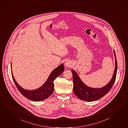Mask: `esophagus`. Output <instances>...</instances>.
<instances>
[{
    "mask_svg": "<svg viewBox=\"0 0 128 128\" xmlns=\"http://www.w3.org/2000/svg\"><path fill=\"white\" fill-rule=\"evenodd\" d=\"M72 62H70V61H67V62L65 63V66H66V67H70L72 66Z\"/></svg>",
    "mask_w": 128,
    "mask_h": 128,
    "instance_id": "esophagus-1",
    "label": "esophagus"
}]
</instances>
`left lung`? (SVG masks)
<instances>
[{
  "mask_svg": "<svg viewBox=\"0 0 128 128\" xmlns=\"http://www.w3.org/2000/svg\"><path fill=\"white\" fill-rule=\"evenodd\" d=\"M114 52L116 60L114 73L110 82L101 88H95L87 86L80 80L77 72L74 70H72L74 82V92L78 98L86 101H94L101 98L110 90L116 80L117 69L116 53L114 50Z\"/></svg>",
  "mask_w": 128,
  "mask_h": 128,
  "instance_id": "1",
  "label": "left lung"
}]
</instances>
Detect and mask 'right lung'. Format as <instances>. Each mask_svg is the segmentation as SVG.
I'll return each mask as SVG.
<instances>
[{"label":"right lung","mask_w":128,"mask_h":128,"mask_svg":"<svg viewBox=\"0 0 128 128\" xmlns=\"http://www.w3.org/2000/svg\"><path fill=\"white\" fill-rule=\"evenodd\" d=\"M64 70V66L63 64H62L52 72L46 82L41 87L34 90H28L22 88L18 85L14 78L12 69L11 73L13 80L21 94L28 99L37 101L44 100L48 98L50 95L52 94L54 90V80L60 74H62Z\"/></svg>","instance_id":"obj_1"}]
</instances>
